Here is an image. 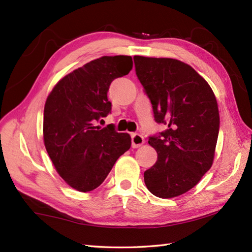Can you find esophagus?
<instances>
[{"label":"esophagus","instance_id":"34e87169","mask_svg":"<svg viewBox=\"0 0 252 252\" xmlns=\"http://www.w3.org/2000/svg\"><path fill=\"white\" fill-rule=\"evenodd\" d=\"M144 142H145V140H144V137L138 134V133H133L132 134V147L133 148H137L142 146Z\"/></svg>","mask_w":252,"mask_h":252}]
</instances>
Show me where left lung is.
Wrapping results in <instances>:
<instances>
[{
	"label": "left lung",
	"instance_id": "left-lung-1",
	"mask_svg": "<svg viewBox=\"0 0 252 252\" xmlns=\"http://www.w3.org/2000/svg\"><path fill=\"white\" fill-rule=\"evenodd\" d=\"M133 60L155 121L168 126L148 138L158 159L144 172V181L155 196H180L212 165L220 129L217 98L206 80L183 62L144 56Z\"/></svg>",
	"mask_w": 252,
	"mask_h": 252
}]
</instances>
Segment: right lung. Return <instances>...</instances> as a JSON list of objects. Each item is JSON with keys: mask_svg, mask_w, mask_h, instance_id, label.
<instances>
[{"mask_svg": "<svg viewBox=\"0 0 252 252\" xmlns=\"http://www.w3.org/2000/svg\"><path fill=\"white\" fill-rule=\"evenodd\" d=\"M133 67L131 56H103L73 70L52 90L44 106L43 137L53 164L79 191L98 187L117 159L131 147V136L114 125L96 126L111 111V82Z\"/></svg>", "mask_w": 252, "mask_h": 252, "instance_id": "1", "label": "right lung"}]
</instances>
